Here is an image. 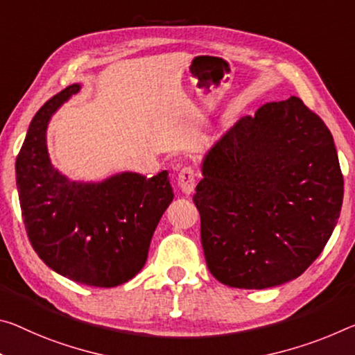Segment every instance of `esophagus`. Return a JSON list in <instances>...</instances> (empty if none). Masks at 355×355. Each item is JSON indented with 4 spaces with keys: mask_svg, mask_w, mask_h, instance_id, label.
I'll list each match as a JSON object with an SVG mask.
<instances>
[{
    "mask_svg": "<svg viewBox=\"0 0 355 355\" xmlns=\"http://www.w3.org/2000/svg\"><path fill=\"white\" fill-rule=\"evenodd\" d=\"M178 188L182 189L183 194H191L196 187V173L194 168L191 166L182 167V171L178 172Z\"/></svg>",
    "mask_w": 355,
    "mask_h": 355,
    "instance_id": "obj_1",
    "label": "esophagus"
}]
</instances>
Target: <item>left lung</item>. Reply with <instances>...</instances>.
I'll list each match as a JSON object with an SVG mask.
<instances>
[{
    "label": "left lung",
    "instance_id": "obj_1",
    "mask_svg": "<svg viewBox=\"0 0 355 355\" xmlns=\"http://www.w3.org/2000/svg\"><path fill=\"white\" fill-rule=\"evenodd\" d=\"M194 204L219 283L266 289L316 261L340 218L343 173L325 123L297 96L259 107L213 145Z\"/></svg>",
    "mask_w": 355,
    "mask_h": 355
}]
</instances>
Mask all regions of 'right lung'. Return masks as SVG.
<instances>
[{"label": "right lung", "mask_w": 355, "mask_h": 355, "mask_svg": "<svg viewBox=\"0 0 355 355\" xmlns=\"http://www.w3.org/2000/svg\"><path fill=\"white\" fill-rule=\"evenodd\" d=\"M80 85L50 98L33 118L15 161L17 189L33 250L53 272L94 288L126 283L147 262L150 241L173 199L167 171L147 178L123 172L78 183L56 171L47 125Z\"/></svg>", "instance_id": "obj_1"}]
</instances>
